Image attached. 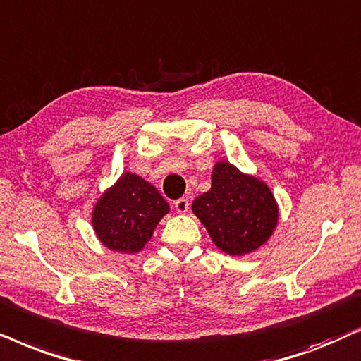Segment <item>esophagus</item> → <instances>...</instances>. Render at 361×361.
I'll return each instance as SVG.
<instances>
[{
	"label": "esophagus",
	"instance_id": "obj_1",
	"mask_svg": "<svg viewBox=\"0 0 361 361\" xmlns=\"http://www.w3.org/2000/svg\"><path fill=\"white\" fill-rule=\"evenodd\" d=\"M175 209H176V213L185 214L186 211L190 209V201L186 200V198H180V200H176V201H175Z\"/></svg>",
	"mask_w": 361,
	"mask_h": 361
}]
</instances>
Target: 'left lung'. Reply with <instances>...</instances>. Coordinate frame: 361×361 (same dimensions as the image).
<instances>
[{
    "label": "left lung",
    "mask_w": 361,
    "mask_h": 361,
    "mask_svg": "<svg viewBox=\"0 0 361 361\" xmlns=\"http://www.w3.org/2000/svg\"><path fill=\"white\" fill-rule=\"evenodd\" d=\"M191 211L214 246L229 256L257 251L279 223V204L266 181L226 160L214 163L211 188L193 201Z\"/></svg>",
    "instance_id": "left-lung-1"
}]
</instances>
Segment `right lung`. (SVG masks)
<instances>
[{
	"label": "right lung",
	"mask_w": 361,
	"mask_h": 361,
	"mask_svg": "<svg viewBox=\"0 0 361 361\" xmlns=\"http://www.w3.org/2000/svg\"><path fill=\"white\" fill-rule=\"evenodd\" d=\"M170 204L155 186L132 171H123L92 208V228L104 247L122 254L140 252Z\"/></svg>",
	"instance_id": "1"
}]
</instances>
